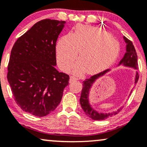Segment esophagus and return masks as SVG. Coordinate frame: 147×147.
I'll use <instances>...</instances> for the list:
<instances>
[{"mask_svg":"<svg viewBox=\"0 0 147 147\" xmlns=\"http://www.w3.org/2000/svg\"><path fill=\"white\" fill-rule=\"evenodd\" d=\"M77 78H76V77H73V76H71L70 78V81H69V82H70V83H72V82L77 81Z\"/></svg>","mask_w":147,"mask_h":147,"instance_id":"obj_1","label":"esophagus"}]
</instances>
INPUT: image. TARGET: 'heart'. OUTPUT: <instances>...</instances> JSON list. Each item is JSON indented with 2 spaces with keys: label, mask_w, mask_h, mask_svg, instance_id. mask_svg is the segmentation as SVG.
<instances>
[{
  "label": "heart",
  "mask_w": 147,
  "mask_h": 147,
  "mask_svg": "<svg viewBox=\"0 0 147 147\" xmlns=\"http://www.w3.org/2000/svg\"><path fill=\"white\" fill-rule=\"evenodd\" d=\"M120 45L114 37L100 28L80 24L71 34L62 36L56 44V59L59 65L70 70L78 55L80 59L74 72L96 74L104 70L115 61Z\"/></svg>",
  "instance_id": "b5f03b06"
}]
</instances>
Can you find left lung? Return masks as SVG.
<instances>
[{
    "instance_id": "8db88e82",
    "label": "left lung",
    "mask_w": 147,
    "mask_h": 147,
    "mask_svg": "<svg viewBox=\"0 0 147 147\" xmlns=\"http://www.w3.org/2000/svg\"><path fill=\"white\" fill-rule=\"evenodd\" d=\"M123 40L124 42H125V45H126V51H125V54H124L123 59L119 62L118 65H123L125 66V67H133V68L137 70L138 68V55H137L134 45H133V42L130 40H129L128 38H125V36H123ZM109 71H110V70L107 69V70L103 71L102 72H100L97 75H93V76L91 77L90 78L86 79V80L83 82V88H82L81 96H80V105H81V107L83 109L85 114L88 117L93 119V120H105V119H107L108 117L117 114L121 109V107H120L115 112L109 113H100L97 112L94 108L92 107L91 104H90L88 96H89V92L91 91V88L92 86L94 84V82L96 81V80L99 79L100 77H102L103 75H105L106 73H107ZM138 79H139V75L136 72V75H135V84H137V82L138 81Z\"/></svg>"
}]
</instances>
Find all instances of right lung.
<instances>
[{
	"label": "right lung",
	"instance_id": "add662e5",
	"mask_svg": "<svg viewBox=\"0 0 147 147\" xmlns=\"http://www.w3.org/2000/svg\"><path fill=\"white\" fill-rule=\"evenodd\" d=\"M65 22L46 19L18 38L11 50L7 80L22 110L45 117L54 110L69 84L56 65V42Z\"/></svg>",
	"mask_w": 147,
	"mask_h": 147
}]
</instances>
